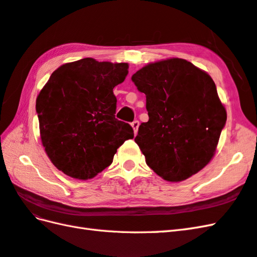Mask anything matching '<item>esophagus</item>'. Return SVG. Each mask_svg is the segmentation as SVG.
<instances>
[{
    "label": "esophagus",
    "mask_w": 257,
    "mask_h": 257,
    "mask_svg": "<svg viewBox=\"0 0 257 257\" xmlns=\"http://www.w3.org/2000/svg\"><path fill=\"white\" fill-rule=\"evenodd\" d=\"M131 125H132V127H133V130H134V133L136 134L137 133V131H139V126H140V122L137 121V120H135V121H133L132 123H131Z\"/></svg>",
    "instance_id": "esophagus-1"
}]
</instances>
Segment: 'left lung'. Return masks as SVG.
I'll use <instances>...</instances> for the list:
<instances>
[{"label": "left lung", "mask_w": 257, "mask_h": 257, "mask_svg": "<svg viewBox=\"0 0 257 257\" xmlns=\"http://www.w3.org/2000/svg\"><path fill=\"white\" fill-rule=\"evenodd\" d=\"M132 81L146 95L149 120L135 142L148 167L171 182L202 170L227 121L214 80L191 62L170 59L141 68Z\"/></svg>", "instance_id": "1"}]
</instances>
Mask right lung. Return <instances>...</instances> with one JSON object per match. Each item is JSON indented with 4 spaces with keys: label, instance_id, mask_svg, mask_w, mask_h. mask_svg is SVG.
I'll use <instances>...</instances> for the list:
<instances>
[{
    "label": "right lung",
    "instance_id": "obj_1",
    "mask_svg": "<svg viewBox=\"0 0 257 257\" xmlns=\"http://www.w3.org/2000/svg\"><path fill=\"white\" fill-rule=\"evenodd\" d=\"M127 68L91 58L75 61L55 70L37 97L42 145L66 176L96 177L134 137L132 126L115 118L113 88L124 81Z\"/></svg>",
    "mask_w": 257,
    "mask_h": 257
}]
</instances>
